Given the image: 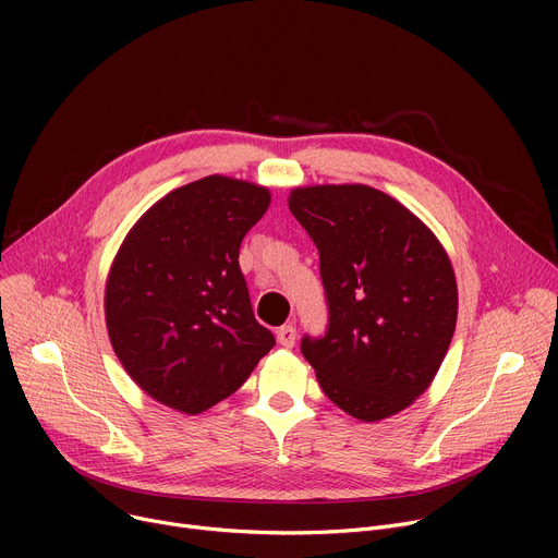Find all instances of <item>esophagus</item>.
<instances>
[{
  "label": "esophagus",
  "instance_id": "1",
  "mask_svg": "<svg viewBox=\"0 0 558 558\" xmlns=\"http://www.w3.org/2000/svg\"><path fill=\"white\" fill-rule=\"evenodd\" d=\"M276 337H278V343L284 345V348H291L296 343V328L294 326H282L276 330Z\"/></svg>",
  "mask_w": 558,
  "mask_h": 558
}]
</instances>
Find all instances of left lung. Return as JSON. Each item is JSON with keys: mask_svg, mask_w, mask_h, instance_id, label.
I'll list each match as a JSON object with an SVG mask.
<instances>
[{"mask_svg": "<svg viewBox=\"0 0 558 558\" xmlns=\"http://www.w3.org/2000/svg\"><path fill=\"white\" fill-rule=\"evenodd\" d=\"M289 210L318 248L330 324L301 350L324 393L375 423L412 404L441 366L457 326V280L436 234L368 185H310Z\"/></svg>", "mask_w": 558, "mask_h": 558, "instance_id": "8db88e82", "label": "left lung"}]
</instances>
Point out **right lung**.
<instances>
[{
  "mask_svg": "<svg viewBox=\"0 0 558 558\" xmlns=\"http://www.w3.org/2000/svg\"><path fill=\"white\" fill-rule=\"evenodd\" d=\"M271 192L205 175L169 192L129 230L106 280V326L133 383L201 414L238 391L276 339L259 326L240 244Z\"/></svg>",
  "mask_w": 558,
  "mask_h": 558,
  "instance_id": "right-lung-1",
  "label": "right lung"
}]
</instances>
